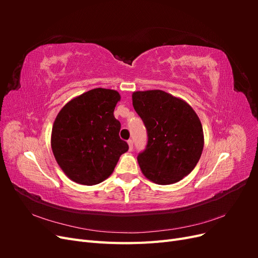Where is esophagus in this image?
<instances>
[{"instance_id": "1", "label": "esophagus", "mask_w": 258, "mask_h": 258, "mask_svg": "<svg viewBox=\"0 0 258 258\" xmlns=\"http://www.w3.org/2000/svg\"><path fill=\"white\" fill-rule=\"evenodd\" d=\"M128 144H129V148H130V151H132V148H134V141H132L131 139H130V140H128Z\"/></svg>"}]
</instances>
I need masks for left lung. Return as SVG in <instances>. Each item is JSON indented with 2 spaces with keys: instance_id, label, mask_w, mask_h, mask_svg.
I'll return each instance as SVG.
<instances>
[{
  "instance_id": "left-lung-1",
  "label": "left lung",
  "mask_w": 258,
  "mask_h": 258,
  "mask_svg": "<svg viewBox=\"0 0 258 258\" xmlns=\"http://www.w3.org/2000/svg\"><path fill=\"white\" fill-rule=\"evenodd\" d=\"M132 104L147 132L145 150L138 155L143 174L159 185L188 175L204 150V130L185 101L162 90L137 91Z\"/></svg>"
}]
</instances>
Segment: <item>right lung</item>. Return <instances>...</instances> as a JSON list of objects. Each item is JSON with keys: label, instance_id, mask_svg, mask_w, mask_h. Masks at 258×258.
Returning a JSON list of instances; mask_svg holds the SVG:
<instances>
[{"label": "right lung", "instance_id": "obj_1", "mask_svg": "<svg viewBox=\"0 0 258 258\" xmlns=\"http://www.w3.org/2000/svg\"><path fill=\"white\" fill-rule=\"evenodd\" d=\"M119 93L96 88L67 103L56 117L51 148L58 165L72 181L96 185L112 174L128 143L119 137L114 117Z\"/></svg>", "mask_w": 258, "mask_h": 258}]
</instances>
